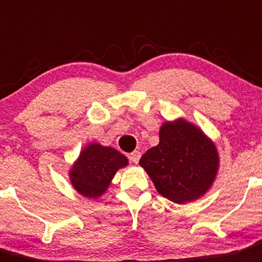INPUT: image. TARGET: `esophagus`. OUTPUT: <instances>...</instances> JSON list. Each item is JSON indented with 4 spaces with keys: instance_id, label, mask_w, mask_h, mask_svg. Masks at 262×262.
<instances>
[{
    "instance_id": "1",
    "label": "esophagus",
    "mask_w": 262,
    "mask_h": 262,
    "mask_svg": "<svg viewBox=\"0 0 262 262\" xmlns=\"http://www.w3.org/2000/svg\"><path fill=\"white\" fill-rule=\"evenodd\" d=\"M139 159H141V152L139 151H133L130 155H129V160L134 164H138Z\"/></svg>"
}]
</instances>
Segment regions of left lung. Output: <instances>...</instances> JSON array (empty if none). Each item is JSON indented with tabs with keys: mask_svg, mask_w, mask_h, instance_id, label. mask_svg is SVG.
<instances>
[{
	"mask_svg": "<svg viewBox=\"0 0 262 262\" xmlns=\"http://www.w3.org/2000/svg\"><path fill=\"white\" fill-rule=\"evenodd\" d=\"M160 143L139 160L157 192L175 204H185L207 192L216 177L215 144L199 126L179 119L160 129Z\"/></svg>",
	"mask_w": 262,
	"mask_h": 262,
	"instance_id": "obj_1",
	"label": "left lung"
}]
</instances>
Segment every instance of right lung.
Here are the masks:
<instances>
[{"label": "right lung", "instance_id": "1", "mask_svg": "<svg viewBox=\"0 0 262 262\" xmlns=\"http://www.w3.org/2000/svg\"><path fill=\"white\" fill-rule=\"evenodd\" d=\"M128 159L113 147L92 143L85 147L70 170V182L77 192L87 199H97L105 193L111 179Z\"/></svg>", "mask_w": 262, "mask_h": 262}]
</instances>
